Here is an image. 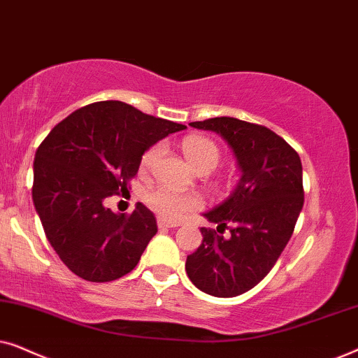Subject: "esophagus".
<instances>
[{"label":"esophagus","mask_w":358,"mask_h":358,"mask_svg":"<svg viewBox=\"0 0 358 358\" xmlns=\"http://www.w3.org/2000/svg\"><path fill=\"white\" fill-rule=\"evenodd\" d=\"M158 227H159V228H176V227H179V223L166 222V220L159 218V220H158Z\"/></svg>","instance_id":"esophagus-1"}]
</instances>
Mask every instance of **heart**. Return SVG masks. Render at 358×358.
Wrapping results in <instances>:
<instances>
[{"mask_svg": "<svg viewBox=\"0 0 358 358\" xmlns=\"http://www.w3.org/2000/svg\"><path fill=\"white\" fill-rule=\"evenodd\" d=\"M163 143L151 145L148 150L141 156V169L148 171L158 163V159L163 155ZM182 151L185 158L190 161V164L200 173H208L217 168L222 159V150L208 136L202 135H189L182 140ZM145 202L153 208L161 218L173 220L178 222L185 217L189 212H194L202 207V199L194 192H179L168 187V185H156L145 194Z\"/></svg>", "mask_w": 358, "mask_h": 358, "instance_id": "b5f03b06", "label": "heart"}]
</instances>
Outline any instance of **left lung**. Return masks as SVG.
<instances>
[{
	"label": "left lung",
	"instance_id": "1",
	"mask_svg": "<svg viewBox=\"0 0 358 358\" xmlns=\"http://www.w3.org/2000/svg\"><path fill=\"white\" fill-rule=\"evenodd\" d=\"M228 141L243 178L222 205L205 213L217 229L200 228L203 241L185 271L199 290L220 298L256 287L275 266L305 202L301 159L282 136L234 117L190 122ZM224 229H230L227 238Z\"/></svg>",
	"mask_w": 358,
	"mask_h": 358
}]
</instances>
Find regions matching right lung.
<instances>
[{
    "instance_id": "1",
    "label": "right lung",
    "mask_w": 358,
    "mask_h": 358,
    "mask_svg": "<svg viewBox=\"0 0 358 358\" xmlns=\"http://www.w3.org/2000/svg\"><path fill=\"white\" fill-rule=\"evenodd\" d=\"M185 125L120 101L92 102L53 127L34 158L32 200L48 243L87 282H110L138 264L158 231L151 210L136 203L117 215L104 200L129 187L151 145Z\"/></svg>"
}]
</instances>
